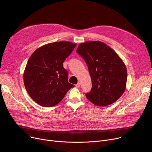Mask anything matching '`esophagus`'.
<instances>
[{
  "label": "esophagus",
  "mask_w": 152,
  "mask_h": 152,
  "mask_svg": "<svg viewBox=\"0 0 152 152\" xmlns=\"http://www.w3.org/2000/svg\"><path fill=\"white\" fill-rule=\"evenodd\" d=\"M75 86L77 87V88H79L80 86V83L78 82L77 84H76V85H75Z\"/></svg>",
  "instance_id": "1"
}]
</instances>
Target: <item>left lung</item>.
<instances>
[{
  "mask_svg": "<svg viewBox=\"0 0 152 152\" xmlns=\"http://www.w3.org/2000/svg\"><path fill=\"white\" fill-rule=\"evenodd\" d=\"M86 63L92 81L87 99L97 106L110 105L118 100L126 89V67L113 49L101 41L80 44L76 51Z\"/></svg>",
  "mask_w": 152,
  "mask_h": 152,
  "instance_id": "obj_1",
  "label": "left lung"
}]
</instances>
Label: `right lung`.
I'll use <instances>...</instances> for the list:
<instances>
[{"mask_svg": "<svg viewBox=\"0 0 152 152\" xmlns=\"http://www.w3.org/2000/svg\"><path fill=\"white\" fill-rule=\"evenodd\" d=\"M60 41L44 45L34 51L24 72V83L30 97L44 107L55 106L74 87L68 82V72L63 63L76 46Z\"/></svg>", "mask_w": 152, "mask_h": 152, "instance_id": "right-lung-1", "label": "right lung"}]
</instances>
